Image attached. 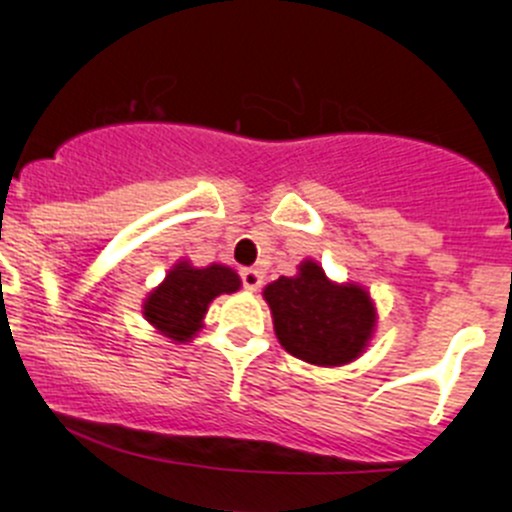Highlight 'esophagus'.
<instances>
[{
    "label": "esophagus",
    "instance_id": "obj_1",
    "mask_svg": "<svg viewBox=\"0 0 512 512\" xmlns=\"http://www.w3.org/2000/svg\"><path fill=\"white\" fill-rule=\"evenodd\" d=\"M262 272L260 269H243V272H240V282H243V286L247 291H257L262 286Z\"/></svg>",
    "mask_w": 512,
    "mask_h": 512
}]
</instances>
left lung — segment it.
I'll use <instances>...</instances> for the list:
<instances>
[{
    "instance_id": "left-lung-1",
    "label": "left lung",
    "mask_w": 512,
    "mask_h": 512,
    "mask_svg": "<svg viewBox=\"0 0 512 512\" xmlns=\"http://www.w3.org/2000/svg\"><path fill=\"white\" fill-rule=\"evenodd\" d=\"M274 330L289 355L320 367H338L362 355L372 338L374 306L355 284L328 282L316 262L296 277H279L265 289Z\"/></svg>"
}]
</instances>
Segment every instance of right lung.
Here are the masks:
<instances>
[{
	"mask_svg": "<svg viewBox=\"0 0 512 512\" xmlns=\"http://www.w3.org/2000/svg\"><path fill=\"white\" fill-rule=\"evenodd\" d=\"M240 289V277L230 267L211 265L204 269L177 265L145 301V318L160 328L167 338L189 342L201 328L209 303L221 294Z\"/></svg>",
	"mask_w": 512,
	"mask_h": 512,
	"instance_id": "obj_1",
	"label": "right lung"
}]
</instances>
